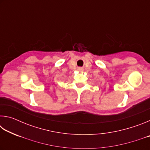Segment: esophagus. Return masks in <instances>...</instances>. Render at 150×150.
<instances>
[{"mask_svg": "<svg viewBox=\"0 0 150 150\" xmlns=\"http://www.w3.org/2000/svg\"><path fill=\"white\" fill-rule=\"evenodd\" d=\"M78 71H79L81 72V71H83V68H78Z\"/></svg>", "mask_w": 150, "mask_h": 150, "instance_id": "34e87169", "label": "esophagus"}]
</instances>
